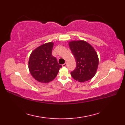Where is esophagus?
<instances>
[{
    "label": "esophagus",
    "mask_w": 125,
    "mask_h": 125,
    "mask_svg": "<svg viewBox=\"0 0 125 125\" xmlns=\"http://www.w3.org/2000/svg\"><path fill=\"white\" fill-rule=\"evenodd\" d=\"M66 66H67V63H65L64 64H62V67H65Z\"/></svg>",
    "instance_id": "esophagus-1"
}]
</instances>
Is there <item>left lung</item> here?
<instances>
[{
	"mask_svg": "<svg viewBox=\"0 0 125 125\" xmlns=\"http://www.w3.org/2000/svg\"><path fill=\"white\" fill-rule=\"evenodd\" d=\"M69 45L76 61V67L71 72V76L79 82L91 79L96 73L99 63L94 49L87 42L82 40L70 42Z\"/></svg>",
	"mask_w": 125,
	"mask_h": 125,
	"instance_id": "1",
	"label": "left lung"
}]
</instances>
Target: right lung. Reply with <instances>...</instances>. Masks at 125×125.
Instances as JSON below:
<instances>
[{
	"instance_id": "right-lung-1",
	"label": "right lung",
	"mask_w": 125,
	"mask_h": 125,
	"mask_svg": "<svg viewBox=\"0 0 125 125\" xmlns=\"http://www.w3.org/2000/svg\"><path fill=\"white\" fill-rule=\"evenodd\" d=\"M53 46L52 42L43 44L34 50L30 55L28 62L30 73L41 83H47L52 81L62 67L56 58L52 55Z\"/></svg>"
}]
</instances>
